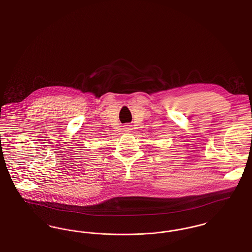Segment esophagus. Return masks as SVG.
Here are the masks:
<instances>
[{
	"mask_svg": "<svg viewBox=\"0 0 252 252\" xmlns=\"http://www.w3.org/2000/svg\"><path fill=\"white\" fill-rule=\"evenodd\" d=\"M124 129H125L126 132H130V130L132 129L131 125H126V126H124Z\"/></svg>",
	"mask_w": 252,
	"mask_h": 252,
	"instance_id": "obj_1",
	"label": "esophagus"
}]
</instances>
